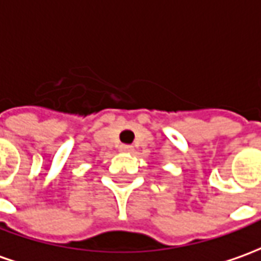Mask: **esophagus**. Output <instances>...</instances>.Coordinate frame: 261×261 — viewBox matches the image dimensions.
Instances as JSON below:
<instances>
[{
    "label": "esophagus",
    "instance_id": "esophagus-1",
    "mask_svg": "<svg viewBox=\"0 0 261 261\" xmlns=\"http://www.w3.org/2000/svg\"><path fill=\"white\" fill-rule=\"evenodd\" d=\"M120 151H123V153H131L133 151V147L127 144H121L120 145Z\"/></svg>",
    "mask_w": 261,
    "mask_h": 261
}]
</instances>
